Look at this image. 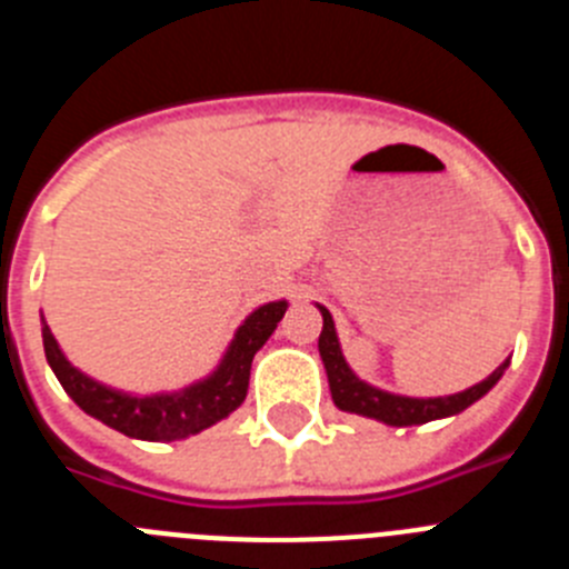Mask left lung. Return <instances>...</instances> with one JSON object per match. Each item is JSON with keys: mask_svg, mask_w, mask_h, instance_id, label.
<instances>
[{"mask_svg": "<svg viewBox=\"0 0 569 569\" xmlns=\"http://www.w3.org/2000/svg\"><path fill=\"white\" fill-rule=\"evenodd\" d=\"M321 319H325V328H321L319 336V353L321 361H325V370H328L330 381V396H333L336 407L345 410V413L367 416V419H376L381 425L390 427H413V425H427L433 419H447V416H456L461 410L479 401L481 396L490 393L496 381L505 376L507 361L501 367H496L485 381L479 385L467 387L461 393L453 396H439V399H413V396H396L387 393V390H379V387L367 385L359 376L350 370V365L341 356L339 336H336L333 316H330L328 308H321Z\"/></svg>", "mask_w": 569, "mask_h": 569, "instance_id": "left-lung-1", "label": "left lung"}]
</instances>
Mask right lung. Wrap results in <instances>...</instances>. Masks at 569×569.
Returning <instances> with one entry per match:
<instances>
[{"mask_svg": "<svg viewBox=\"0 0 569 569\" xmlns=\"http://www.w3.org/2000/svg\"><path fill=\"white\" fill-rule=\"evenodd\" d=\"M288 310V301H268L256 308L248 319L241 321L230 341L228 353L222 356L219 367L208 379L196 381L184 390L153 396H133L124 390L102 385L90 379L82 370L70 365L59 350V341L53 339L50 328L42 319V341L44 356H48L50 370L57 373L64 393L82 407L84 413L99 419L102 425L113 427L130 439L144 441H176L188 436L202 433L216 421L228 419L236 407L244 401L250 385V365L259 347L273 336L276 325Z\"/></svg>", "mask_w": 569, "mask_h": 569, "instance_id": "add662e5", "label": "right lung"}]
</instances>
